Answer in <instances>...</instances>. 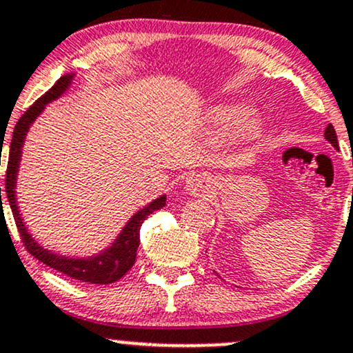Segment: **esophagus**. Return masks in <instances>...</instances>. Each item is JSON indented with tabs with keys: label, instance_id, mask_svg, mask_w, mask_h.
Returning <instances> with one entry per match:
<instances>
[{
	"label": "esophagus",
	"instance_id": "1",
	"mask_svg": "<svg viewBox=\"0 0 353 353\" xmlns=\"http://www.w3.org/2000/svg\"><path fill=\"white\" fill-rule=\"evenodd\" d=\"M185 191L188 194L203 197L212 191V179L206 174L194 172L185 177Z\"/></svg>",
	"mask_w": 353,
	"mask_h": 353
}]
</instances>
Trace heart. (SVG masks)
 <instances>
[{"label":"heart","instance_id":"b5f03b06","mask_svg":"<svg viewBox=\"0 0 353 353\" xmlns=\"http://www.w3.org/2000/svg\"><path fill=\"white\" fill-rule=\"evenodd\" d=\"M238 129L248 141H254L265 134L266 122L261 115L253 114V108L246 102L219 103L209 110L208 132L214 139L226 137Z\"/></svg>","mask_w":353,"mask_h":353}]
</instances>
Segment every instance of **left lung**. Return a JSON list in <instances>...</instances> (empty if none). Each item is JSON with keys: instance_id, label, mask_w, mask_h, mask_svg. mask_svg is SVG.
<instances>
[{"instance_id": "left-lung-1", "label": "left lung", "mask_w": 353, "mask_h": 353, "mask_svg": "<svg viewBox=\"0 0 353 353\" xmlns=\"http://www.w3.org/2000/svg\"><path fill=\"white\" fill-rule=\"evenodd\" d=\"M325 139H327V141L330 142L335 149H339V141H336V134H335V129L332 123H328V127L325 129Z\"/></svg>"}]
</instances>
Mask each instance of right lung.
<instances>
[{"mask_svg": "<svg viewBox=\"0 0 353 353\" xmlns=\"http://www.w3.org/2000/svg\"><path fill=\"white\" fill-rule=\"evenodd\" d=\"M77 73H67V75L60 77L57 83L50 88L43 97L37 100L21 119L18 120L17 127L13 130V139H11L10 154H8V169H6V197L10 203L11 211H13V218L17 221V226L21 236L23 243H25L26 250L34 258L40 259L50 268L60 271V273L67 274L73 280L85 281V283H95V285H108L119 281L123 274L127 273L135 263V254H137L139 243H141V226L149 214H152L157 209L165 206V194H161L144 208L139 209L130 216L129 221L123 224L120 233L115 236L114 241L110 245L100 250L99 253L88 254V256H73V254H61L57 251L46 250L43 245L38 243V239L28 231L23 214L19 212L18 206V196H17V181L19 172V164H21L23 147H25L26 135L37 119L43 114L46 105L55 100L60 99L70 90L73 85ZM1 164V159H0ZM0 199H1V188H0Z\"/></svg>", "mask_w": 353, "mask_h": 353, "instance_id": "1", "label": "right lung"}]
</instances>
